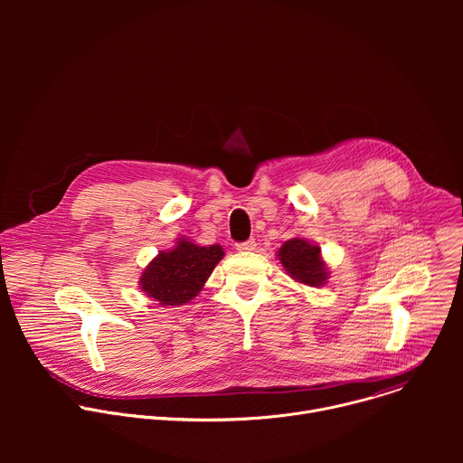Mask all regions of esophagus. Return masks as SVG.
<instances>
[{"mask_svg":"<svg viewBox=\"0 0 463 463\" xmlns=\"http://www.w3.org/2000/svg\"><path fill=\"white\" fill-rule=\"evenodd\" d=\"M236 249H238V250H241V252H249V250H254V249H256V241H254V240H247V241L236 243Z\"/></svg>","mask_w":463,"mask_h":463,"instance_id":"1","label":"esophagus"}]
</instances>
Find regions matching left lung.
I'll return each mask as SVG.
<instances>
[{"label":"left lung","instance_id":"obj_1","mask_svg":"<svg viewBox=\"0 0 463 463\" xmlns=\"http://www.w3.org/2000/svg\"><path fill=\"white\" fill-rule=\"evenodd\" d=\"M279 260L288 275L309 288H320L327 280V268L320 256V247L304 238L288 240L279 249Z\"/></svg>","mask_w":463,"mask_h":463}]
</instances>
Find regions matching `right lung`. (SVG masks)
<instances>
[{
    "mask_svg": "<svg viewBox=\"0 0 463 463\" xmlns=\"http://www.w3.org/2000/svg\"><path fill=\"white\" fill-rule=\"evenodd\" d=\"M223 256L222 245L202 247L179 238L175 247L148 263L139 279L141 289L161 306H183L203 289Z\"/></svg>",
    "mask_w": 463,
    "mask_h": 463,
    "instance_id": "1",
    "label": "right lung"
}]
</instances>
